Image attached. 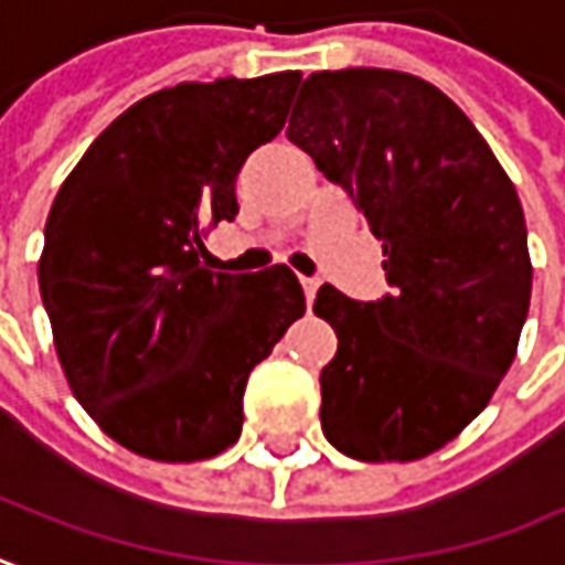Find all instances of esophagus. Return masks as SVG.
Wrapping results in <instances>:
<instances>
[{
	"mask_svg": "<svg viewBox=\"0 0 565 565\" xmlns=\"http://www.w3.org/2000/svg\"><path fill=\"white\" fill-rule=\"evenodd\" d=\"M302 284V294H306V302L312 306V300H316V290H319V278H300Z\"/></svg>",
	"mask_w": 565,
	"mask_h": 565,
	"instance_id": "esophagus-1",
	"label": "esophagus"
}]
</instances>
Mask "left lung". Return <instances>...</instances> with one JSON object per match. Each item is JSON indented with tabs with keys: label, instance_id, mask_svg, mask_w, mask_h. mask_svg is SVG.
Instances as JSON below:
<instances>
[{
	"label": "left lung",
	"instance_id": "1",
	"mask_svg": "<svg viewBox=\"0 0 565 565\" xmlns=\"http://www.w3.org/2000/svg\"><path fill=\"white\" fill-rule=\"evenodd\" d=\"M287 140L360 205L394 287L360 302L321 284L338 334L321 369V431L362 462L422 459L488 406L532 300L513 181L462 108L387 68L302 81Z\"/></svg>",
	"mask_w": 565,
	"mask_h": 565
}]
</instances>
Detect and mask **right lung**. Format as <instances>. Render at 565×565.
Returning a JSON list of instances; mask_svg holds the SVG:
<instances>
[{"mask_svg": "<svg viewBox=\"0 0 565 565\" xmlns=\"http://www.w3.org/2000/svg\"><path fill=\"white\" fill-rule=\"evenodd\" d=\"M300 71L178 84L93 140L46 218L40 294L74 397L162 462L241 438L249 372L306 312L287 265L227 275L205 231L234 222L246 156L281 134Z\"/></svg>", "mask_w": 565, "mask_h": 565, "instance_id": "obj_1", "label": "right lung"}]
</instances>
